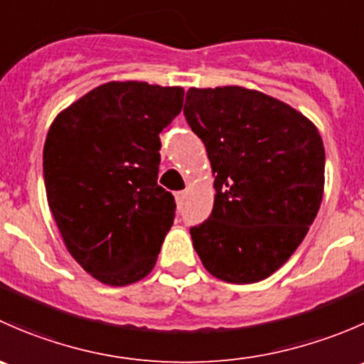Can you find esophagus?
<instances>
[{
	"mask_svg": "<svg viewBox=\"0 0 364 364\" xmlns=\"http://www.w3.org/2000/svg\"><path fill=\"white\" fill-rule=\"evenodd\" d=\"M185 197H186L185 190H181V192H176V200H178V203H181V200L185 199Z\"/></svg>",
	"mask_w": 364,
	"mask_h": 364,
	"instance_id": "obj_1",
	"label": "esophagus"
}]
</instances>
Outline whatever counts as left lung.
<instances>
[{"instance_id": "obj_1", "label": "left lung", "mask_w": 364, "mask_h": 364, "mask_svg": "<svg viewBox=\"0 0 364 364\" xmlns=\"http://www.w3.org/2000/svg\"><path fill=\"white\" fill-rule=\"evenodd\" d=\"M183 112L204 142L216 190L209 218L190 229L197 255L229 284L271 277L321 208V134L291 105L241 86L190 87Z\"/></svg>"}]
</instances>
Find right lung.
<instances>
[{
  "label": "right lung",
  "instance_id": "1",
  "mask_svg": "<svg viewBox=\"0 0 364 364\" xmlns=\"http://www.w3.org/2000/svg\"><path fill=\"white\" fill-rule=\"evenodd\" d=\"M185 90L102 84L53 121L43 146L47 200L70 255L98 282L135 284L151 273L176 203L159 186L160 132Z\"/></svg>",
  "mask_w": 364,
  "mask_h": 364
}]
</instances>
